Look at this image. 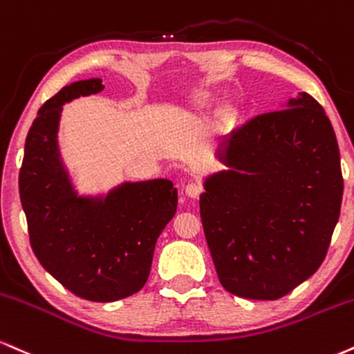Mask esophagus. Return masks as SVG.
<instances>
[{"mask_svg": "<svg viewBox=\"0 0 354 354\" xmlns=\"http://www.w3.org/2000/svg\"><path fill=\"white\" fill-rule=\"evenodd\" d=\"M202 185L201 184H195V182H190L189 185L185 187V195L187 197H190V198H197L198 195L202 194Z\"/></svg>", "mask_w": 354, "mask_h": 354, "instance_id": "obj_1", "label": "esophagus"}]
</instances>
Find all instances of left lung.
<instances>
[{"mask_svg":"<svg viewBox=\"0 0 354 354\" xmlns=\"http://www.w3.org/2000/svg\"><path fill=\"white\" fill-rule=\"evenodd\" d=\"M225 170L203 182L201 217L220 283L278 300L325 260L343 198L339 149L325 109L306 93L223 140Z\"/></svg>","mask_w":354,"mask_h":354,"instance_id":"left-lung-1","label":"left lung"}]
</instances>
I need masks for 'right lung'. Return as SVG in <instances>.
I'll return each instance as SVG.
<instances>
[{"label": "right lung", "mask_w": 354, "mask_h": 354, "mask_svg": "<svg viewBox=\"0 0 354 354\" xmlns=\"http://www.w3.org/2000/svg\"><path fill=\"white\" fill-rule=\"evenodd\" d=\"M102 89L101 79H86L43 104L24 144L19 197L46 272L71 293L107 303L145 285L157 239L177 212V189L152 178L122 182L106 195L77 194L57 144L62 106Z\"/></svg>", "instance_id": "obj_1"}]
</instances>
